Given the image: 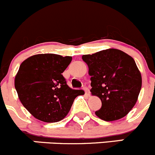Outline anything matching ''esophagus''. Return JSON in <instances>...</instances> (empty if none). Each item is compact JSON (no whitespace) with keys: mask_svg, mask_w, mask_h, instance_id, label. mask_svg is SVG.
Wrapping results in <instances>:
<instances>
[{"mask_svg":"<svg viewBox=\"0 0 155 155\" xmlns=\"http://www.w3.org/2000/svg\"><path fill=\"white\" fill-rule=\"evenodd\" d=\"M83 89H84V91H85V94H86L87 96H88L90 94V91H89V88H88V87H86V86H85L83 88Z\"/></svg>","mask_w":155,"mask_h":155,"instance_id":"esophagus-1","label":"esophagus"}]
</instances>
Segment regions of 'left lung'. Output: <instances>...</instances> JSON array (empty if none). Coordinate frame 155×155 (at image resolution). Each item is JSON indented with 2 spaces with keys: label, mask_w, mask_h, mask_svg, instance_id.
Returning <instances> with one entry per match:
<instances>
[{
  "label": "left lung",
  "mask_w": 155,
  "mask_h": 155,
  "mask_svg": "<svg viewBox=\"0 0 155 155\" xmlns=\"http://www.w3.org/2000/svg\"><path fill=\"white\" fill-rule=\"evenodd\" d=\"M91 76V92L101 101L95 114L105 121L125 117L137 101L142 76L132 57L118 49L82 56Z\"/></svg>",
  "instance_id": "left-lung-1"
}]
</instances>
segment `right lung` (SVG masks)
<instances>
[{"label":"right lung","mask_w":155,"mask_h":155,"mask_svg":"<svg viewBox=\"0 0 155 155\" xmlns=\"http://www.w3.org/2000/svg\"><path fill=\"white\" fill-rule=\"evenodd\" d=\"M72 57L41 54L27 58L15 77L21 103L36 119L55 123L64 119L74 99L84 91L68 86L62 73Z\"/></svg>","instance_id":"1"}]
</instances>
